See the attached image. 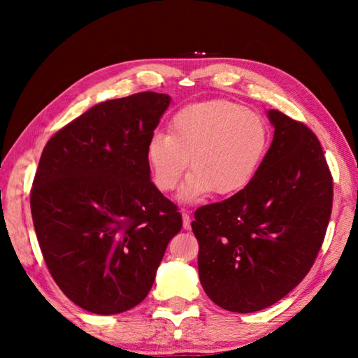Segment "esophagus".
<instances>
[{"instance_id":"obj_1","label":"esophagus","mask_w":358,"mask_h":358,"mask_svg":"<svg viewBox=\"0 0 358 358\" xmlns=\"http://www.w3.org/2000/svg\"><path fill=\"white\" fill-rule=\"evenodd\" d=\"M181 216H183V229L185 230H189L191 229V216L187 215L185 210L181 211Z\"/></svg>"}]
</instances>
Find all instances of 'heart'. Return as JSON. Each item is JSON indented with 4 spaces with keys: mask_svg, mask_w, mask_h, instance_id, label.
Wrapping results in <instances>:
<instances>
[{
    "mask_svg": "<svg viewBox=\"0 0 358 358\" xmlns=\"http://www.w3.org/2000/svg\"><path fill=\"white\" fill-rule=\"evenodd\" d=\"M268 141V126L259 113L222 99L197 102L173 115L169 136L150 138L145 161L161 192L175 189L191 167L178 192L181 202L201 201L211 192L229 197L250 186Z\"/></svg>",
    "mask_w": 358,
    "mask_h": 358,
    "instance_id": "1",
    "label": "heart"
}]
</instances>
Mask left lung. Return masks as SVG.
I'll return each mask as SVG.
<instances>
[{
	"label": "left lung",
	"mask_w": 358,
	"mask_h": 358,
	"mask_svg": "<svg viewBox=\"0 0 358 358\" xmlns=\"http://www.w3.org/2000/svg\"><path fill=\"white\" fill-rule=\"evenodd\" d=\"M273 141L250 186L196 210L199 278L211 301L254 313L286 296L314 264L329 226L333 181L310 128L266 112Z\"/></svg>",
	"instance_id": "obj_1"
}]
</instances>
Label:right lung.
<instances>
[{
	"mask_svg": "<svg viewBox=\"0 0 358 358\" xmlns=\"http://www.w3.org/2000/svg\"><path fill=\"white\" fill-rule=\"evenodd\" d=\"M171 101L145 92L99 102L42 151L34 230L53 280L85 311L110 316L138 305L183 224L145 161Z\"/></svg>",
	"mask_w": 358,
	"mask_h": 358,
	"instance_id": "right-lung-1",
	"label": "right lung"
}]
</instances>
